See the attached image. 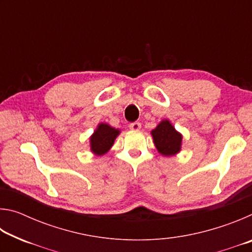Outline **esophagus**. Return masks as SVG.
<instances>
[{
    "mask_svg": "<svg viewBox=\"0 0 252 252\" xmlns=\"http://www.w3.org/2000/svg\"><path fill=\"white\" fill-rule=\"evenodd\" d=\"M129 127L133 131H139L140 129H141V123H140V122H132L129 125Z\"/></svg>",
    "mask_w": 252,
    "mask_h": 252,
    "instance_id": "1",
    "label": "esophagus"
}]
</instances>
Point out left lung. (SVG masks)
Returning <instances> with one entry per match:
<instances>
[{
    "instance_id": "left-lung-1",
    "label": "left lung",
    "mask_w": 252,
    "mask_h": 252,
    "mask_svg": "<svg viewBox=\"0 0 252 252\" xmlns=\"http://www.w3.org/2000/svg\"><path fill=\"white\" fill-rule=\"evenodd\" d=\"M157 150L162 156H174L181 150L182 135L174 129L169 120L161 121L156 129L151 131Z\"/></svg>"
}]
</instances>
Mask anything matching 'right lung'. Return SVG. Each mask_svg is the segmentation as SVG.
I'll return each mask as SVG.
<instances>
[{"label": "right lung", "mask_w": 252, "mask_h": 252, "mask_svg": "<svg viewBox=\"0 0 252 252\" xmlns=\"http://www.w3.org/2000/svg\"><path fill=\"white\" fill-rule=\"evenodd\" d=\"M120 134V130L110 126L106 123H100L96 130L90 136L91 151L95 156H103L113 146L114 140Z\"/></svg>", "instance_id": "obj_1"}]
</instances>
